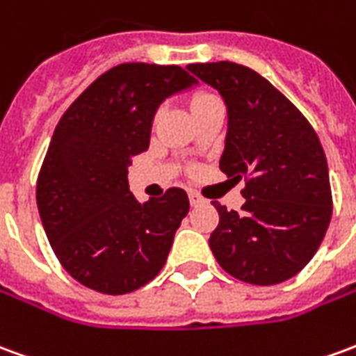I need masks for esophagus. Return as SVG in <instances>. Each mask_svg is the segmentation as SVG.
Wrapping results in <instances>:
<instances>
[{
    "label": "esophagus",
    "mask_w": 356,
    "mask_h": 356,
    "mask_svg": "<svg viewBox=\"0 0 356 356\" xmlns=\"http://www.w3.org/2000/svg\"><path fill=\"white\" fill-rule=\"evenodd\" d=\"M188 200H191V206H198L204 202V198L196 191H188Z\"/></svg>",
    "instance_id": "esophagus-1"
}]
</instances>
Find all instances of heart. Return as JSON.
<instances>
[{"label": "heart", "instance_id": "1", "mask_svg": "<svg viewBox=\"0 0 356 356\" xmlns=\"http://www.w3.org/2000/svg\"><path fill=\"white\" fill-rule=\"evenodd\" d=\"M210 98H213L212 94H198L195 100H193V108H195V106H198V104H202V102L210 100Z\"/></svg>", "mask_w": 356, "mask_h": 356}]
</instances>
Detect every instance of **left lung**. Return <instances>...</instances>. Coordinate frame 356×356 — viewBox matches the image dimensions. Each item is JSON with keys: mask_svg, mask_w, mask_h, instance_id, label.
<instances>
[{"mask_svg": "<svg viewBox=\"0 0 356 356\" xmlns=\"http://www.w3.org/2000/svg\"><path fill=\"white\" fill-rule=\"evenodd\" d=\"M188 71L220 92L227 135L220 170L245 179L241 212L213 200L210 235L218 264L241 282L275 285L316 254L332 220V188L320 138L307 118L262 74L231 61Z\"/></svg>", "mask_w": 356, "mask_h": 356, "instance_id": "obj_1", "label": "left lung"}]
</instances>
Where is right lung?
Wrapping results in <instances>:
<instances>
[{
	"label": "right lung",
	"instance_id": "obj_1",
	"mask_svg": "<svg viewBox=\"0 0 356 356\" xmlns=\"http://www.w3.org/2000/svg\"><path fill=\"white\" fill-rule=\"evenodd\" d=\"M193 84L195 76L177 65L123 63L98 76L59 119L36 202L49 245L79 283L125 295L165 264L188 196L173 186L140 204L127 168L148 150L161 102Z\"/></svg>",
	"mask_w": 356,
	"mask_h": 356
}]
</instances>
